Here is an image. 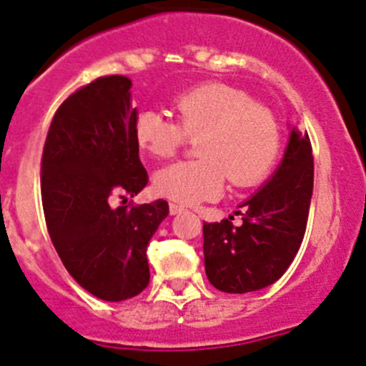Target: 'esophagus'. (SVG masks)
I'll return each instance as SVG.
<instances>
[{"label":"esophagus","mask_w":366,"mask_h":366,"mask_svg":"<svg viewBox=\"0 0 366 366\" xmlns=\"http://www.w3.org/2000/svg\"><path fill=\"white\" fill-rule=\"evenodd\" d=\"M182 212H184V206H180V204H175V202L169 204L171 215H179V213H182Z\"/></svg>","instance_id":"esophagus-1"}]
</instances>
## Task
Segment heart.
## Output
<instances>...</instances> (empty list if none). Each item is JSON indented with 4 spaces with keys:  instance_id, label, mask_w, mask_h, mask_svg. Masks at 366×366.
<instances>
[{
    "instance_id": "1",
    "label": "heart",
    "mask_w": 366,
    "mask_h": 366,
    "mask_svg": "<svg viewBox=\"0 0 366 366\" xmlns=\"http://www.w3.org/2000/svg\"><path fill=\"white\" fill-rule=\"evenodd\" d=\"M175 120L142 109L133 124L134 142L154 159H171L187 138H199V159L171 164L154 175V191L189 204L212 200L232 186L259 182L275 162L281 131L272 111L240 89L206 84L180 94L173 104Z\"/></svg>"
}]
</instances>
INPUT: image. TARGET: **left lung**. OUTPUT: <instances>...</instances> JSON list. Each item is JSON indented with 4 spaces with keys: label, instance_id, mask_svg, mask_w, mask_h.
I'll list each match as a JSON object with an SVG mask.
<instances>
[{
    "label": "left lung",
    "instance_id": "1",
    "mask_svg": "<svg viewBox=\"0 0 366 366\" xmlns=\"http://www.w3.org/2000/svg\"><path fill=\"white\" fill-rule=\"evenodd\" d=\"M312 189L310 137L294 127L281 166L240 206L242 224L233 226V217L204 222V266L209 282L220 292L246 294L281 279L301 248Z\"/></svg>",
    "mask_w": 366,
    "mask_h": 366
}]
</instances>
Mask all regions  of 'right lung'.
<instances>
[{
  "label": "right lung",
  "instance_id": "obj_1",
  "mask_svg": "<svg viewBox=\"0 0 366 366\" xmlns=\"http://www.w3.org/2000/svg\"><path fill=\"white\" fill-rule=\"evenodd\" d=\"M131 80L97 78L58 107L41 154V202L52 244L94 297L124 301L149 285L146 249L169 213L166 200L111 207L134 197L147 171L133 137Z\"/></svg>",
  "mask_w": 366,
  "mask_h": 366
}]
</instances>
